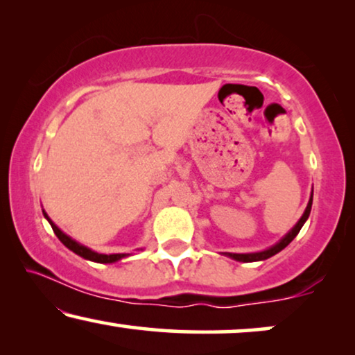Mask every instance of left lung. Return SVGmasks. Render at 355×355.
Segmentation results:
<instances>
[{
	"instance_id": "left-lung-1",
	"label": "left lung",
	"mask_w": 355,
	"mask_h": 355,
	"mask_svg": "<svg viewBox=\"0 0 355 355\" xmlns=\"http://www.w3.org/2000/svg\"><path fill=\"white\" fill-rule=\"evenodd\" d=\"M312 198H313V196L310 197L309 205H307V208H305L302 218H300V220L297 221V225H295V226L293 227V230H291V231L288 232V234H286V236L283 237V239H281V241L278 242V244L271 247V249L263 250V252H257V254H227V255H230L231 259L237 260V261H259V260H266V259H270V257H273L275 254H278V252L283 250L286 245H289V242L293 241L294 237L299 234L300 227H302L304 223L307 221V218H309V215H310V208H312Z\"/></svg>"
}]
</instances>
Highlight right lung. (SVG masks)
I'll use <instances>...</instances> for the list:
<instances>
[{"label": "right lung", "instance_id": "1", "mask_svg": "<svg viewBox=\"0 0 355 355\" xmlns=\"http://www.w3.org/2000/svg\"><path fill=\"white\" fill-rule=\"evenodd\" d=\"M43 215H45V218L48 221H50V225L53 227V231H55V234L58 236V239H60L62 244H64L67 249L74 252V254L84 257V259L87 260H92V261H98V263H113V261H118L119 259H123V257H125V254H111V255H105V254H96V252L87 249V247L77 244L76 241H72L69 236H66L64 232H62L60 227H58L55 223H53L50 218H48V215L45 211H43Z\"/></svg>", "mask_w": 355, "mask_h": 355}]
</instances>
